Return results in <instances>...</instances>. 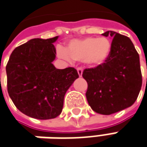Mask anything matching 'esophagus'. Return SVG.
<instances>
[{"mask_svg": "<svg viewBox=\"0 0 147 147\" xmlns=\"http://www.w3.org/2000/svg\"><path fill=\"white\" fill-rule=\"evenodd\" d=\"M77 72H78L79 76L81 77L82 76V74H83V69L81 68V67H78L77 68Z\"/></svg>", "mask_w": 147, "mask_h": 147, "instance_id": "1", "label": "esophagus"}]
</instances>
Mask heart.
<instances>
[{"instance_id": "1", "label": "heart", "mask_w": 147, "mask_h": 147, "mask_svg": "<svg viewBox=\"0 0 147 147\" xmlns=\"http://www.w3.org/2000/svg\"><path fill=\"white\" fill-rule=\"evenodd\" d=\"M111 52V42L107 37H86L75 40L68 44L60 55L74 61L84 62L91 67H98L108 59Z\"/></svg>"}]
</instances>
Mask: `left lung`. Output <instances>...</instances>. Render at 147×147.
Instances as JSON below:
<instances>
[{
    "label": "left lung",
    "instance_id": "8db88e82",
    "mask_svg": "<svg viewBox=\"0 0 147 147\" xmlns=\"http://www.w3.org/2000/svg\"><path fill=\"white\" fill-rule=\"evenodd\" d=\"M104 36L112 40L111 52L107 62L85 69L82 76L88 83L86 98L91 108L102 115H111L131 107L142 88L139 54L131 40L108 31Z\"/></svg>",
    "mask_w": 147,
    "mask_h": 147
}]
</instances>
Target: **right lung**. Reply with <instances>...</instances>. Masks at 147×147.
<instances>
[{"label":"right lung","instance_id":"1","mask_svg":"<svg viewBox=\"0 0 147 147\" xmlns=\"http://www.w3.org/2000/svg\"><path fill=\"white\" fill-rule=\"evenodd\" d=\"M53 38H35L14 49L6 65L8 94L28 116L53 119L61 114L64 96L79 77L73 67L57 69Z\"/></svg>","mask_w":147,"mask_h":147}]
</instances>
